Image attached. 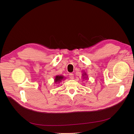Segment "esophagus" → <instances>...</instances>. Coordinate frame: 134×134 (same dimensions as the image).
I'll use <instances>...</instances> for the list:
<instances>
[{"label":"esophagus","instance_id":"34e87169","mask_svg":"<svg viewBox=\"0 0 134 134\" xmlns=\"http://www.w3.org/2000/svg\"><path fill=\"white\" fill-rule=\"evenodd\" d=\"M69 78L71 79H74V75L73 73H70L69 74Z\"/></svg>","mask_w":134,"mask_h":134}]
</instances>
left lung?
<instances>
[{"label": "left lung", "mask_w": 134, "mask_h": 134, "mask_svg": "<svg viewBox=\"0 0 134 134\" xmlns=\"http://www.w3.org/2000/svg\"><path fill=\"white\" fill-rule=\"evenodd\" d=\"M82 79H88V75L87 74V73L86 72H83V73H82Z\"/></svg>", "instance_id": "left-lung-1"}]
</instances>
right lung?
I'll return each mask as SVG.
<instances>
[{"label": "right lung", "mask_w": 134, "mask_h": 134, "mask_svg": "<svg viewBox=\"0 0 134 134\" xmlns=\"http://www.w3.org/2000/svg\"><path fill=\"white\" fill-rule=\"evenodd\" d=\"M64 79H66L65 77L63 75H56L54 79V83H59L61 82L62 80H64Z\"/></svg>", "instance_id": "add662e5"}]
</instances>
